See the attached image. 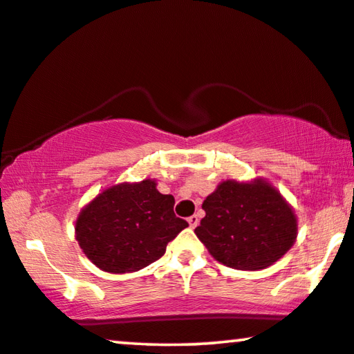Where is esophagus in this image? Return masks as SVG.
I'll use <instances>...</instances> for the list:
<instances>
[{
    "mask_svg": "<svg viewBox=\"0 0 354 354\" xmlns=\"http://www.w3.org/2000/svg\"><path fill=\"white\" fill-rule=\"evenodd\" d=\"M187 222H189V225L192 227V228H195L198 225V222H200V218H198V216L197 214H194V216H190L189 218H187Z\"/></svg>",
    "mask_w": 354,
    "mask_h": 354,
    "instance_id": "esophagus-1",
    "label": "esophagus"
}]
</instances>
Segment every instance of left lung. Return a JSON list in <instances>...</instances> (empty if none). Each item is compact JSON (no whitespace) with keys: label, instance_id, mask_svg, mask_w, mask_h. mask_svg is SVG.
Listing matches in <instances>:
<instances>
[{"label":"left lung","instance_id":"left-lung-1","mask_svg":"<svg viewBox=\"0 0 354 354\" xmlns=\"http://www.w3.org/2000/svg\"><path fill=\"white\" fill-rule=\"evenodd\" d=\"M201 207L206 216L195 234L228 268L265 269L296 239L295 212L265 181L222 183Z\"/></svg>","mask_w":354,"mask_h":354}]
</instances>
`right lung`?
Segmentation results:
<instances>
[{
  "label": "right lung",
  "mask_w": 354,
  "mask_h": 354,
  "mask_svg": "<svg viewBox=\"0 0 354 354\" xmlns=\"http://www.w3.org/2000/svg\"><path fill=\"white\" fill-rule=\"evenodd\" d=\"M175 198L156 189L151 179L118 184L99 194L78 216L80 248L106 272L138 271L165 254L167 244L189 227L176 217Z\"/></svg>",
  "instance_id": "1"
}]
</instances>
